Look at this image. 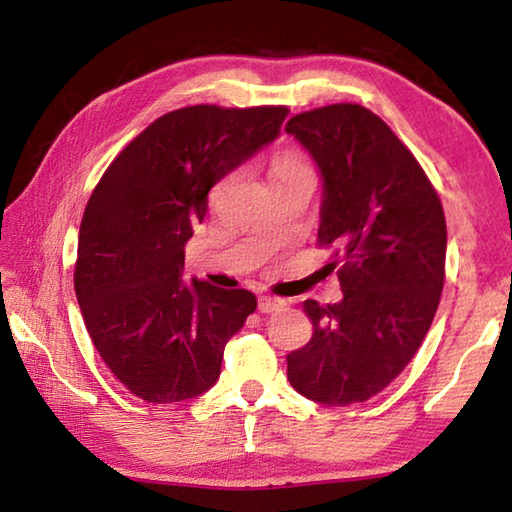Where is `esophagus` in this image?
<instances>
[{
    "label": "esophagus",
    "mask_w": 512,
    "mask_h": 512,
    "mask_svg": "<svg viewBox=\"0 0 512 512\" xmlns=\"http://www.w3.org/2000/svg\"><path fill=\"white\" fill-rule=\"evenodd\" d=\"M287 307V300L275 296H259V311L262 314H273V311H282Z\"/></svg>",
    "instance_id": "34e87169"
}]
</instances>
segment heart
<instances>
[{"label": "heart", "instance_id": "1", "mask_svg": "<svg viewBox=\"0 0 512 512\" xmlns=\"http://www.w3.org/2000/svg\"><path fill=\"white\" fill-rule=\"evenodd\" d=\"M302 169H309L307 160L293 151H284L277 155L273 162V180L287 176V173H293V171H302Z\"/></svg>", "mask_w": 512, "mask_h": 512}]
</instances>
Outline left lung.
Returning a JSON list of instances; mask_svg holds the SVG:
<instances>
[{
  "label": "left lung",
  "mask_w": 512,
  "mask_h": 512,
  "mask_svg": "<svg viewBox=\"0 0 512 512\" xmlns=\"http://www.w3.org/2000/svg\"><path fill=\"white\" fill-rule=\"evenodd\" d=\"M284 131L325 178L318 246L343 300H305V348L287 357L291 386L329 406L384 391L420 350L445 284L447 223L427 173L388 124L359 103L291 117Z\"/></svg>",
  "instance_id": "obj_1"
}]
</instances>
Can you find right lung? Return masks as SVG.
I'll use <instances>...</instances> for the list:
<instances>
[{"label":"right lung","instance_id":"obj_1","mask_svg":"<svg viewBox=\"0 0 512 512\" xmlns=\"http://www.w3.org/2000/svg\"><path fill=\"white\" fill-rule=\"evenodd\" d=\"M287 106L171 110L121 151L85 205L74 289L94 348L121 384L176 404L219 379L223 348L257 309L246 289L183 282L207 194L275 140Z\"/></svg>","mask_w":512,"mask_h":512}]
</instances>
